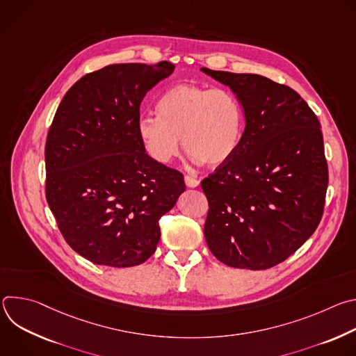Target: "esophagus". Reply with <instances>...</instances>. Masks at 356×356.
Masks as SVG:
<instances>
[{
	"label": "esophagus",
	"instance_id": "obj_1",
	"mask_svg": "<svg viewBox=\"0 0 356 356\" xmlns=\"http://www.w3.org/2000/svg\"><path fill=\"white\" fill-rule=\"evenodd\" d=\"M184 181H186V186H187V187H197V186L200 184V180L195 179L194 176H190V175H187V176L184 177Z\"/></svg>",
	"mask_w": 356,
	"mask_h": 356
}]
</instances>
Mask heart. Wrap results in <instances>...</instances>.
<instances>
[{
	"label": "heart",
	"instance_id": "obj_1",
	"mask_svg": "<svg viewBox=\"0 0 356 356\" xmlns=\"http://www.w3.org/2000/svg\"><path fill=\"white\" fill-rule=\"evenodd\" d=\"M156 111L142 114L136 131L147 155L159 163L179 155L181 136L190 158L210 166L227 163L242 143L243 108L228 88L179 83L159 97Z\"/></svg>",
	"mask_w": 356,
	"mask_h": 356
}]
</instances>
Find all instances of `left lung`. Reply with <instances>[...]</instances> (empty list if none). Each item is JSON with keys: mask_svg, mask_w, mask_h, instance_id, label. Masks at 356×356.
<instances>
[{"mask_svg": "<svg viewBox=\"0 0 356 356\" xmlns=\"http://www.w3.org/2000/svg\"><path fill=\"white\" fill-rule=\"evenodd\" d=\"M201 70L235 92L246 124L236 154L201 181L207 245L231 268L269 269L321 221L328 166L320 121L289 86L259 74Z\"/></svg>", "mask_w": 356, "mask_h": 356, "instance_id": "8db88e82", "label": "left lung"}]
</instances>
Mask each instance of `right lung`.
Segmentation results:
<instances>
[{"instance_id": "add662e5", "label": "right lung", "mask_w": 356, "mask_h": 356, "mask_svg": "<svg viewBox=\"0 0 356 356\" xmlns=\"http://www.w3.org/2000/svg\"><path fill=\"white\" fill-rule=\"evenodd\" d=\"M170 62L110 65L65 94L49 128L44 193L73 250L95 265L143 264L161 239L159 220L186 190L183 175L152 159L136 131L146 92Z\"/></svg>"}]
</instances>
